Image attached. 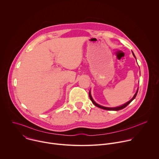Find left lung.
Returning <instances> with one entry per match:
<instances>
[{"instance_id": "8db88e82", "label": "left lung", "mask_w": 159, "mask_h": 159, "mask_svg": "<svg viewBox=\"0 0 159 159\" xmlns=\"http://www.w3.org/2000/svg\"><path fill=\"white\" fill-rule=\"evenodd\" d=\"M132 53H133V55L134 57L136 58V57H135V56H134V53H133V52H132ZM138 90H139V88H138V89H137V92H136L135 94L134 95V96L133 97V98H132L131 100H129V101L128 102H127L126 103H125V104H123V105H121V106H120L116 107H104V106H101V105L97 104V103L94 101V99H93V98H92V96H91V94H90V91H89V98H90V100H91V101L93 102V103L96 106H97V107H99V108L103 109H106V110H109V111H119V110H121V109H122L126 107L136 98V96H137V93H138Z\"/></svg>"}]
</instances>
